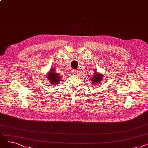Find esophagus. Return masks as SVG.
Returning <instances> with one entry per match:
<instances>
[{
  "mask_svg": "<svg viewBox=\"0 0 148 148\" xmlns=\"http://www.w3.org/2000/svg\"><path fill=\"white\" fill-rule=\"evenodd\" d=\"M76 73H77L76 70H73V71H72V73L73 74H76Z\"/></svg>",
  "mask_w": 148,
  "mask_h": 148,
  "instance_id": "esophagus-1",
  "label": "esophagus"
}]
</instances>
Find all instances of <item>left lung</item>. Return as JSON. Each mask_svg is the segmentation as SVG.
<instances>
[{
  "mask_svg": "<svg viewBox=\"0 0 148 148\" xmlns=\"http://www.w3.org/2000/svg\"><path fill=\"white\" fill-rule=\"evenodd\" d=\"M96 71V70H95ZM103 74L99 73L97 71H95L94 74L92 75V77H90V82H91V84H92L91 86H97L98 84H99L101 82H102L103 80Z\"/></svg>",
  "mask_w": 148,
  "mask_h": 148,
  "instance_id": "left-lung-1",
  "label": "left lung"
}]
</instances>
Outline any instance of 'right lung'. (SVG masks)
I'll list each match as a JSON object with an SVG mask.
<instances>
[{
	"instance_id": "right-lung-1",
	"label": "right lung",
	"mask_w": 148,
	"mask_h": 148,
	"mask_svg": "<svg viewBox=\"0 0 148 148\" xmlns=\"http://www.w3.org/2000/svg\"><path fill=\"white\" fill-rule=\"evenodd\" d=\"M47 77L50 81V83L53 85V86H56L58 85L59 82H60L61 80V75L59 74V73H56L55 71V68H51L50 69V71L48 72Z\"/></svg>"
}]
</instances>
